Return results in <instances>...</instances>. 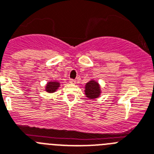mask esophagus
I'll list each match as a JSON object with an SVG mask.
<instances>
[{
    "instance_id": "1",
    "label": "esophagus",
    "mask_w": 154,
    "mask_h": 154,
    "mask_svg": "<svg viewBox=\"0 0 154 154\" xmlns=\"http://www.w3.org/2000/svg\"><path fill=\"white\" fill-rule=\"evenodd\" d=\"M69 83L76 84V81H75V80H73V79H70V80H69Z\"/></svg>"
}]
</instances>
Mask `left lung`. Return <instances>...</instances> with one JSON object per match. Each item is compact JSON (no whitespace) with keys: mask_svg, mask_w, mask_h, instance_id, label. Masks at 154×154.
I'll list each match as a JSON object with an SVG mask.
<instances>
[{"mask_svg":"<svg viewBox=\"0 0 154 154\" xmlns=\"http://www.w3.org/2000/svg\"><path fill=\"white\" fill-rule=\"evenodd\" d=\"M85 95L90 99H95L101 94V88L99 84L95 80H91L85 85Z\"/></svg>","mask_w":154,"mask_h":154,"instance_id":"1","label":"left lung"}]
</instances>
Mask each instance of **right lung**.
I'll list each match as a JSON object with an SVG mask.
<instances>
[{
    "label": "right lung",
    "mask_w": 154,
    "mask_h": 154,
    "mask_svg": "<svg viewBox=\"0 0 154 154\" xmlns=\"http://www.w3.org/2000/svg\"><path fill=\"white\" fill-rule=\"evenodd\" d=\"M59 86H60V83H59L57 81H49L46 85L45 91L49 93L55 92L59 88Z\"/></svg>",
    "instance_id": "obj_1"
}]
</instances>
